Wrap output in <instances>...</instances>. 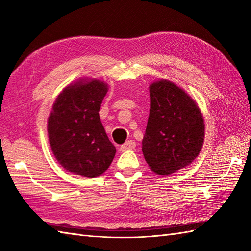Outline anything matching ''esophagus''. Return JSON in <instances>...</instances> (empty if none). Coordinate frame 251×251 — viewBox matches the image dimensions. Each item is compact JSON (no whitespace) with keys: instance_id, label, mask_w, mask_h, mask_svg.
Listing matches in <instances>:
<instances>
[{"instance_id":"esophagus-1","label":"esophagus","mask_w":251,"mask_h":251,"mask_svg":"<svg viewBox=\"0 0 251 251\" xmlns=\"http://www.w3.org/2000/svg\"><path fill=\"white\" fill-rule=\"evenodd\" d=\"M136 147V142L134 140H128L126 141L124 145H122L120 147V151H126V150H132V149H135Z\"/></svg>"}]
</instances>
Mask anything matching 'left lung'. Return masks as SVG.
<instances>
[{
    "mask_svg": "<svg viewBox=\"0 0 251 251\" xmlns=\"http://www.w3.org/2000/svg\"><path fill=\"white\" fill-rule=\"evenodd\" d=\"M150 114L142 140L149 167L168 176L194 162L205 138L201 112L191 96L168 79L150 87Z\"/></svg>",
    "mask_w": 251,
    "mask_h": 251,
    "instance_id": "1",
    "label": "left lung"
}]
</instances>
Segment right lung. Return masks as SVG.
Returning <instances> with one entry per match:
<instances>
[{
  "label": "right lung",
  "mask_w": 251,
  "mask_h": 251,
  "mask_svg": "<svg viewBox=\"0 0 251 251\" xmlns=\"http://www.w3.org/2000/svg\"><path fill=\"white\" fill-rule=\"evenodd\" d=\"M108 84L79 78L58 95L47 121L51 151L67 172L96 178L109 168L116 149L105 134L99 110Z\"/></svg>",
  "instance_id": "add662e5"
}]
</instances>
